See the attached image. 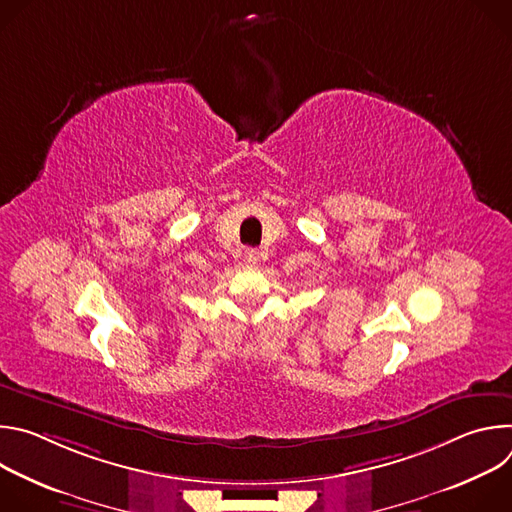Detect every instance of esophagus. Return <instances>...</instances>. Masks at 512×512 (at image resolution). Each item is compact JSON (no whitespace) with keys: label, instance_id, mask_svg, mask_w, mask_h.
Instances as JSON below:
<instances>
[{"label":"esophagus","instance_id":"obj_1","mask_svg":"<svg viewBox=\"0 0 512 512\" xmlns=\"http://www.w3.org/2000/svg\"><path fill=\"white\" fill-rule=\"evenodd\" d=\"M245 261H247L249 265H257V261H259V251H257V249H247V251H245Z\"/></svg>","mask_w":512,"mask_h":512}]
</instances>
